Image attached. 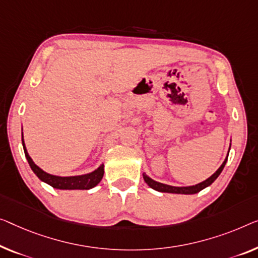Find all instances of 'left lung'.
<instances>
[{
  "label": "left lung",
  "instance_id": "8db88e82",
  "mask_svg": "<svg viewBox=\"0 0 258 258\" xmlns=\"http://www.w3.org/2000/svg\"><path fill=\"white\" fill-rule=\"evenodd\" d=\"M232 141V140H230ZM229 149H230V146H229ZM229 149H228V153H227V156H226V159L224 162L217 171L214 172L213 175H211L209 178L203 180V182L196 184V185H190V186H174V185H168V184H164V183H160V182H156V180H154L153 178L149 177V176L146 174V172H142V176H144V179L145 182L148 184L149 187H152V189L159 191V192H168V194H178V195H195L197 194V192L202 191L203 189H205V187L210 186L211 184H212L215 179L219 177V175L221 174L222 169L225 168V164L227 162V159H228V154H229Z\"/></svg>",
  "mask_w": 258,
  "mask_h": 258
}]
</instances>
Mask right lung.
I'll use <instances>...</instances> for the list:
<instances>
[{
  "instance_id": "obj_1",
  "label": "right lung",
  "mask_w": 258,
  "mask_h": 258,
  "mask_svg": "<svg viewBox=\"0 0 258 258\" xmlns=\"http://www.w3.org/2000/svg\"><path fill=\"white\" fill-rule=\"evenodd\" d=\"M22 144L23 148H24V153L26 156V160L30 164L31 169L34 174L37 175V177L40 180H43L44 183L48 184L54 189L59 190H89L95 187L97 184L101 182L104 175V163H102L98 168H96L94 171L88 172L84 175H78V176H56L52 175L43 170L40 167H38L36 163L33 162V160L31 159L29 155L28 149L25 147L24 137L22 134Z\"/></svg>"
}]
</instances>
